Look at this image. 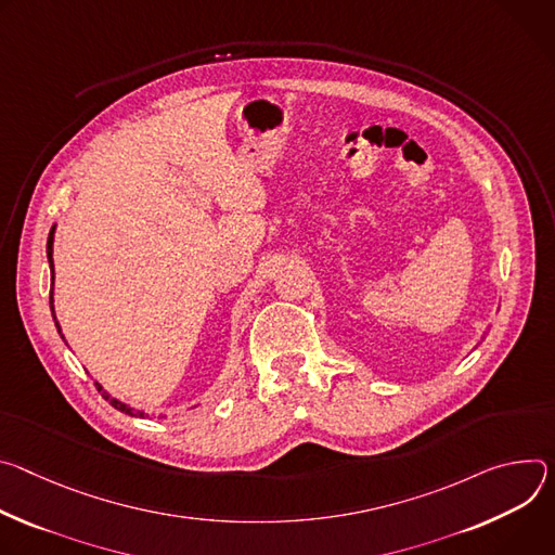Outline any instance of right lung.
<instances>
[{
  "label": "right lung",
  "mask_w": 555,
  "mask_h": 555,
  "mask_svg": "<svg viewBox=\"0 0 555 555\" xmlns=\"http://www.w3.org/2000/svg\"><path fill=\"white\" fill-rule=\"evenodd\" d=\"M52 242H54V227L50 229V233H48V244H46V254H48V262H50V273H52V284H54V262H52ZM52 291H50V311H52V320H54V326H56V331H59V335H61V326H59V322H56V315H54V306H52ZM64 337V335H61ZM94 386H96V390L103 395V399L105 401H109V405L112 408H116L118 412H126V414H130V416H145V412H141V410H134V408H130L128 403H122V401H118V399H114L112 395H107L105 390H103V386L99 384V382H94Z\"/></svg>",
  "instance_id": "obj_1"
}]
</instances>
